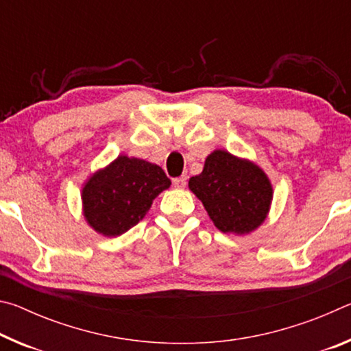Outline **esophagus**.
<instances>
[{
	"label": "esophagus",
	"instance_id": "34e87169",
	"mask_svg": "<svg viewBox=\"0 0 351 351\" xmlns=\"http://www.w3.org/2000/svg\"><path fill=\"white\" fill-rule=\"evenodd\" d=\"M186 184H187V176L186 175L180 176V178H175V180H173V186L178 187V189H184V187H186Z\"/></svg>",
	"mask_w": 351,
	"mask_h": 351
}]
</instances>
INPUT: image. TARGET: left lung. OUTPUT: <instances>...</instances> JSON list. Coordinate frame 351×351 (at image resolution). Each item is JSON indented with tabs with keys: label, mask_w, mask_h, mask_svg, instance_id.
<instances>
[{
	"label": "left lung",
	"mask_w": 351,
	"mask_h": 351,
	"mask_svg": "<svg viewBox=\"0 0 351 351\" xmlns=\"http://www.w3.org/2000/svg\"><path fill=\"white\" fill-rule=\"evenodd\" d=\"M213 224L224 234L254 232L268 217L272 201L269 178L257 164L213 150L199 175L189 180Z\"/></svg>",
	"instance_id": "1"
}]
</instances>
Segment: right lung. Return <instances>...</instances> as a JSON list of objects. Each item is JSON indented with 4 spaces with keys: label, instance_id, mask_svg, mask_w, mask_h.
I'll return each mask as SVG.
<instances>
[{
    "label": "right lung",
    "instance_id": "right-lung-1",
    "mask_svg": "<svg viewBox=\"0 0 351 351\" xmlns=\"http://www.w3.org/2000/svg\"><path fill=\"white\" fill-rule=\"evenodd\" d=\"M170 184L159 165L121 154L83 184V217L100 235H122L145 217Z\"/></svg>",
    "mask_w": 351,
    "mask_h": 351
}]
</instances>
